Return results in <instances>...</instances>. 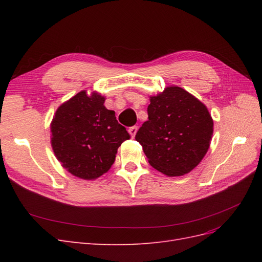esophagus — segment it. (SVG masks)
Here are the masks:
<instances>
[{
  "label": "esophagus",
  "instance_id": "34e87169",
  "mask_svg": "<svg viewBox=\"0 0 262 262\" xmlns=\"http://www.w3.org/2000/svg\"><path fill=\"white\" fill-rule=\"evenodd\" d=\"M137 132H138V126L134 125V126H131V128H129V133L132 136V138L136 137Z\"/></svg>",
  "mask_w": 262,
  "mask_h": 262
}]
</instances>
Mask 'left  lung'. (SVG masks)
<instances>
[{
    "mask_svg": "<svg viewBox=\"0 0 262 262\" xmlns=\"http://www.w3.org/2000/svg\"><path fill=\"white\" fill-rule=\"evenodd\" d=\"M148 120L136 140L149 165L168 177L196 167L210 147L213 119L204 104L179 86H168L149 97Z\"/></svg>",
    "mask_w": 262,
    "mask_h": 262,
    "instance_id": "1",
    "label": "left lung"
}]
</instances>
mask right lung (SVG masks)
Returning <instances> with one entry per match:
<instances>
[{"label": "right lung", "mask_w": 262, "mask_h": 262, "mask_svg": "<svg viewBox=\"0 0 262 262\" xmlns=\"http://www.w3.org/2000/svg\"><path fill=\"white\" fill-rule=\"evenodd\" d=\"M105 99L97 92L77 93L57 109L50 124L55 157L81 179L94 180L107 172L118 147L130 139L114 110L104 106Z\"/></svg>", "instance_id": "right-lung-1"}]
</instances>
